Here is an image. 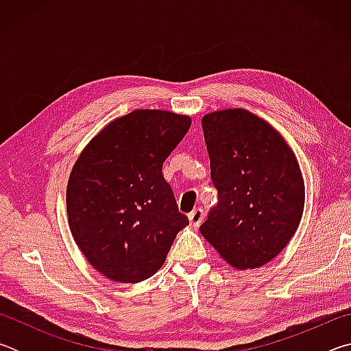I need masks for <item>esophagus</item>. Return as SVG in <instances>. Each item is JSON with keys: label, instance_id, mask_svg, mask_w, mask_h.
<instances>
[{"label": "esophagus", "instance_id": "1", "mask_svg": "<svg viewBox=\"0 0 351 351\" xmlns=\"http://www.w3.org/2000/svg\"><path fill=\"white\" fill-rule=\"evenodd\" d=\"M203 215H204V213H203V210H201V209L193 210V212L189 215V223H190V226L197 229L198 226L201 224V221H203Z\"/></svg>", "mask_w": 351, "mask_h": 351}]
</instances>
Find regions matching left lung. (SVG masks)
I'll list each match as a JSON object with an SVG mask.
<instances>
[{"mask_svg": "<svg viewBox=\"0 0 351 351\" xmlns=\"http://www.w3.org/2000/svg\"><path fill=\"white\" fill-rule=\"evenodd\" d=\"M201 122L218 204L199 232L232 268H260L287 247L304 215L299 161L271 123L245 108Z\"/></svg>", "mask_w": 351, "mask_h": 351, "instance_id": "1", "label": "left lung"}]
</instances>
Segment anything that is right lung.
<instances>
[{
	"instance_id": "add662e5",
	"label": "right lung",
	"mask_w": 351,
	"mask_h": 351,
	"mask_svg": "<svg viewBox=\"0 0 351 351\" xmlns=\"http://www.w3.org/2000/svg\"><path fill=\"white\" fill-rule=\"evenodd\" d=\"M190 123L187 114L134 110L106 123L74 162L66 186L71 234L93 268L110 280L152 277L189 224L162 164Z\"/></svg>"
}]
</instances>
